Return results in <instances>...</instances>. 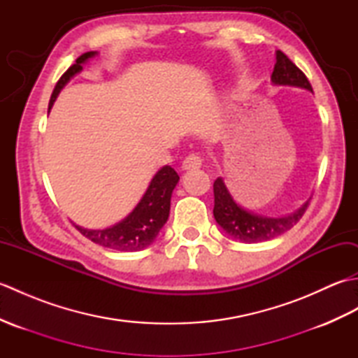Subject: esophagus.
I'll list each match as a JSON object with an SVG mask.
<instances>
[{
  "label": "esophagus",
  "instance_id": "34e87169",
  "mask_svg": "<svg viewBox=\"0 0 358 358\" xmlns=\"http://www.w3.org/2000/svg\"><path fill=\"white\" fill-rule=\"evenodd\" d=\"M201 163H203V159H201L200 155L191 154V155H187V157L185 158V162H183V164H181V167H183V171L199 169V167L201 166Z\"/></svg>",
  "mask_w": 358,
  "mask_h": 358
}]
</instances>
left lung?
<instances>
[{"label": "left lung", "mask_w": 358, "mask_h": 358, "mask_svg": "<svg viewBox=\"0 0 358 358\" xmlns=\"http://www.w3.org/2000/svg\"><path fill=\"white\" fill-rule=\"evenodd\" d=\"M271 80L277 86H295L313 92L306 75L289 59L283 52L277 50V63L273 66ZM309 201H306L300 209L286 217H264L246 210L237 204L232 195L227 191L223 178H217L214 183V217L215 222L223 227V231L229 237L240 240L243 243H260L272 240L278 235L291 229L294 224L300 222V218L308 209Z\"/></svg>", "instance_id": "left-lung-1"}]
</instances>
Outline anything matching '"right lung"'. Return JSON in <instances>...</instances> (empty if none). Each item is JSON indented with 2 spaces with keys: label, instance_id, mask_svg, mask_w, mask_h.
I'll list each match as a JSON object with an SVG mask.
<instances>
[{
  "label": "right lung",
  "instance_id": "add662e5",
  "mask_svg": "<svg viewBox=\"0 0 358 358\" xmlns=\"http://www.w3.org/2000/svg\"><path fill=\"white\" fill-rule=\"evenodd\" d=\"M96 55V52H86L81 57L77 58L75 64H72L67 69L62 78L58 80L55 89H53L50 101H49V110L52 109L53 103H55L57 96L59 94L67 81H69L75 75L83 71V64H85L89 58ZM178 173L175 172L171 166H163L155 177L152 178L148 191L144 192L143 199L136 204L135 209L129 214L124 220L120 223L113 224L106 229H86L75 224V227L85 235L90 241L96 243V245L115 249V250H124V252H134V250H141L148 248L154 243L158 232L169 218L171 210V196L175 186L178 183Z\"/></svg>",
  "mask_w": 358,
  "mask_h": 358
}]
</instances>
